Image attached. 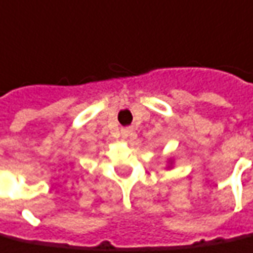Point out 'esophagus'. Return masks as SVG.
Here are the masks:
<instances>
[{
	"label": "esophagus",
	"instance_id": "obj_1",
	"mask_svg": "<svg viewBox=\"0 0 253 253\" xmlns=\"http://www.w3.org/2000/svg\"><path fill=\"white\" fill-rule=\"evenodd\" d=\"M134 135H135V132H134V130H132L131 127H127V128H123V130H122V136H123L125 139H127V138H132Z\"/></svg>",
	"mask_w": 253,
	"mask_h": 253
}]
</instances>
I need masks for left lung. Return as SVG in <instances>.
<instances>
[{
  "label": "left lung",
  "instance_id": "left-lung-1",
  "mask_svg": "<svg viewBox=\"0 0 253 253\" xmlns=\"http://www.w3.org/2000/svg\"><path fill=\"white\" fill-rule=\"evenodd\" d=\"M168 169H173L174 168V160L173 158H170L169 161H168V166H166Z\"/></svg>",
  "mask_w": 253,
  "mask_h": 253
}]
</instances>
